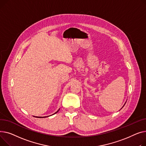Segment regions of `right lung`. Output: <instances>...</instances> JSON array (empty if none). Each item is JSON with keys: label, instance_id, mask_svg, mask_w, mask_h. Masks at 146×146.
<instances>
[{"label": "right lung", "instance_id": "right-lung-1", "mask_svg": "<svg viewBox=\"0 0 146 146\" xmlns=\"http://www.w3.org/2000/svg\"><path fill=\"white\" fill-rule=\"evenodd\" d=\"M58 111H57V112H58ZM56 112V113H57ZM39 117V118H42V117Z\"/></svg>", "mask_w": 146, "mask_h": 146}]
</instances>
